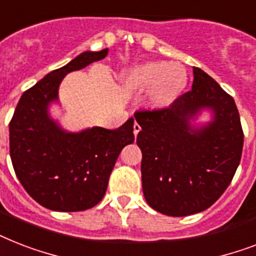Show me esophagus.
Returning <instances> with one entry per match:
<instances>
[{
	"label": "esophagus",
	"mask_w": 256,
	"mask_h": 256,
	"mask_svg": "<svg viewBox=\"0 0 256 256\" xmlns=\"http://www.w3.org/2000/svg\"><path fill=\"white\" fill-rule=\"evenodd\" d=\"M132 128H134V136H136V134H138V132H140V126L136 122V124H134V126H132Z\"/></svg>",
	"instance_id": "1"
}]
</instances>
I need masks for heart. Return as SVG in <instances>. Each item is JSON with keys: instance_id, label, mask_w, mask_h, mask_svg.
<instances>
[{"instance_id": "1", "label": "heart", "mask_w": 256, "mask_h": 256, "mask_svg": "<svg viewBox=\"0 0 256 256\" xmlns=\"http://www.w3.org/2000/svg\"><path fill=\"white\" fill-rule=\"evenodd\" d=\"M132 86L152 88V102L156 106L172 104L186 86V72L178 64L150 62L132 72L128 77Z\"/></svg>"}]
</instances>
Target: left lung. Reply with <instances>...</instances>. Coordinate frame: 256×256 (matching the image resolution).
<instances>
[{"instance_id": "obj_1", "label": "left lung", "mask_w": 256, "mask_h": 256, "mask_svg": "<svg viewBox=\"0 0 256 256\" xmlns=\"http://www.w3.org/2000/svg\"><path fill=\"white\" fill-rule=\"evenodd\" d=\"M192 88L162 108L134 112L140 126L144 199L170 216L196 214L212 206L231 183L242 158L243 130L234 98L194 68ZM211 107L214 120L192 130L188 118Z\"/></svg>"}]
</instances>
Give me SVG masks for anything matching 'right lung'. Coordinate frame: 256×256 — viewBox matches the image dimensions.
I'll use <instances>...</instances> for the list:
<instances>
[{"mask_svg": "<svg viewBox=\"0 0 256 256\" xmlns=\"http://www.w3.org/2000/svg\"><path fill=\"white\" fill-rule=\"evenodd\" d=\"M106 56L108 49L85 52L53 70L22 94L10 120L16 175L28 194L49 210L72 212L98 204L120 152L134 142L132 118L116 130L92 128L70 134L48 116V104L57 100L62 78Z\"/></svg>", "mask_w": 256, "mask_h": 256, "instance_id": "add662e5", "label": "right lung"}]
</instances>
